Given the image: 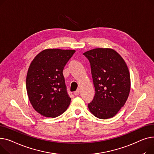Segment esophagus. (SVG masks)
Masks as SVG:
<instances>
[{
  "label": "esophagus",
  "mask_w": 154,
  "mask_h": 154,
  "mask_svg": "<svg viewBox=\"0 0 154 154\" xmlns=\"http://www.w3.org/2000/svg\"><path fill=\"white\" fill-rule=\"evenodd\" d=\"M79 93H80L79 89H78V90H76V91L74 93V94H75V96H78V95H79Z\"/></svg>",
  "instance_id": "esophagus-1"
}]
</instances>
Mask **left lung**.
I'll use <instances>...</instances> for the list:
<instances>
[{"mask_svg": "<svg viewBox=\"0 0 154 154\" xmlns=\"http://www.w3.org/2000/svg\"><path fill=\"white\" fill-rule=\"evenodd\" d=\"M83 55L90 62L96 91L88 107L97 118H111L124 106L130 93L128 66L119 54L111 48H94Z\"/></svg>", "mask_w": 154, "mask_h": 154, "instance_id": "1", "label": "left lung"}]
</instances>
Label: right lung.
Returning <instances> with one entry per match:
<instances>
[{"instance_id":"right-lung-1","label":"right lung","mask_w":154,"mask_h":154,"mask_svg":"<svg viewBox=\"0 0 154 154\" xmlns=\"http://www.w3.org/2000/svg\"><path fill=\"white\" fill-rule=\"evenodd\" d=\"M76 51L49 48L40 52L27 71L26 88L33 109L47 117H56L66 111L71 98L63 71Z\"/></svg>"}]
</instances>
